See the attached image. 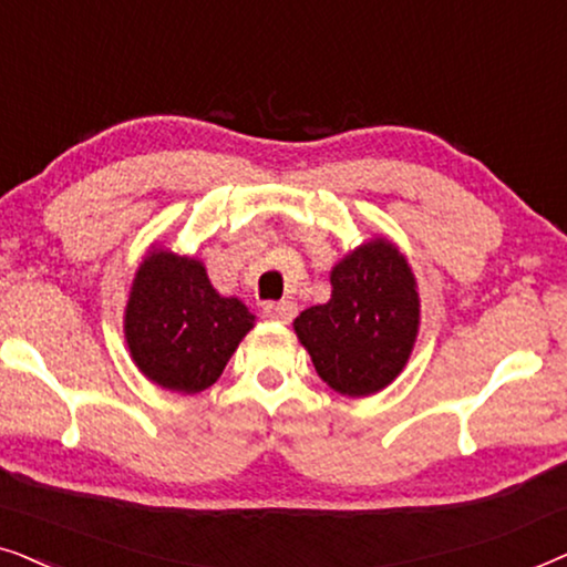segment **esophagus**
<instances>
[{
	"instance_id": "esophagus-1",
	"label": "esophagus",
	"mask_w": 567,
	"mask_h": 567,
	"mask_svg": "<svg viewBox=\"0 0 567 567\" xmlns=\"http://www.w3.org/2000/svg\"><path fill=\"white\" fill-rule=\"evenodd\" d=\"M266 317L281 324H289L297 317V305L293 301H270V305H266Z\"/></svg>"
}]
</instances>
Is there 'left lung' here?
<instances>
[{
	"mask_svg": "<svg viewBox=\"0 0 567 567\" xmlns=\"http://www.w3.org/2000/svg\"><path fill=\"white\" fill-rule=\"evenodd\" d=\"M328 305L309 307L293 330L317 374L348 398H369L405 369L417 338L421 299L405 255L369 239L330 270Z\"/></svg>",
	"mask_w": 567,
	"mask_h": 567,
	"instance_id": "1",
	"label": "left lung"
}]
</instances>
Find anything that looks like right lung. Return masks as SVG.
<instances>
[{
    "label": "right lung",
    "instance_id": "obj_1",
    "mask_svg": "<svg viewBox=\"0 0 567 567\" xmlns=\"http://www.w3.org/2000/svg\"><path fill=\"white\" fill-rule=\"evenodd\" d=\"M252 324L243 301L214 289L204 262L162 247L138 266L123 317L138 371L181 394L208 390Z\"/></svg>",
    "mask_w": 567,
    "mask_h": 567
}]
</instances>
